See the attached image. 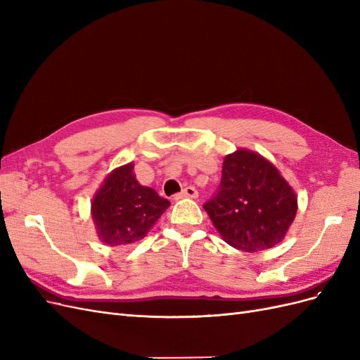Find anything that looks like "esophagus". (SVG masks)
<instances>
[{
	"label": "esophagus",
	"mask_w": 360,
	"mask_h": 360,
	"mask_svg": "<svg viewBox=\"0 0 360 360\" xmlns=\"http://www.w3.org/2000/svg\"><path fill=\"white\" fill-rule=\"evenodd\" d=\"M197 198L198 197V191L193 186H186L180 193L176 195V198Z\"/></svg>",
	"instance_id": "obj_1"
}]
</instances>
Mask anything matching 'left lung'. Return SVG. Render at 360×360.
Masks as SVG:
<instances>
[{"mask_svg": "<svg viewBox=\"0 0 360 360\" xmlns=\"http://www.w3.org/2000/svg\"><path fill=\"white\" fill-rule=\"evenodd\" d=\"M204 210L228 245L255 252L284 238L297 197L269 160L240 148L225 158L221 184Z\"/></svg>", "mask_w": 360, "mask_h": 360, "instance_id": "8db88e82", "label": "left lung"}]
</instances>
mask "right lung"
Instances as JSON below:
<instances>
[{"label": "right lung", "instance_id": "add662e5", "mask_svg": "<svg viewBox=\"0 0 360 360\" xmlns=\"http://www.w3.org/2000/svg\"><path fill=\"white\" fill-rule=\"evenodd\" d=\"M168 205L155 189L141 186L134 165L127 163L105 179L91 202V214L101 240L123 246L144 238Z\"/></svg>", "mask_w": 360, "mask_h": 360}]
</instances>
